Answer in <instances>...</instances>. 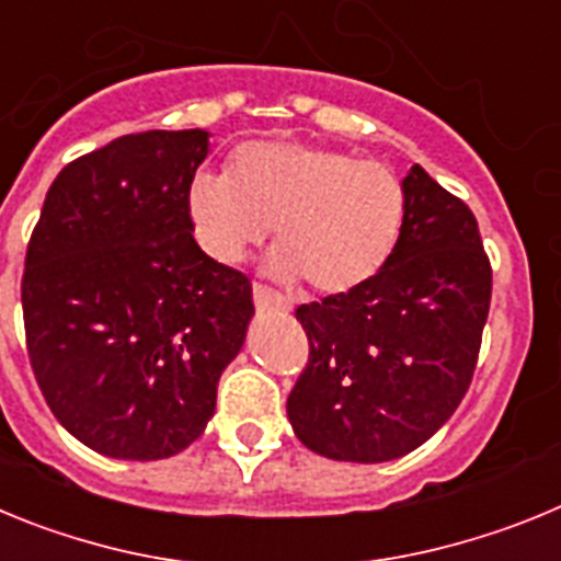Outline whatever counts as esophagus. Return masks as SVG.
Here are the masks:
<instances>
[{"label":"esophagus","instance_id":"esophagus-1","mask_svg":"<svg viewBox=\"0 0 561 561\" xmlns=\"http://www.w3.org/2000/svg\"><path fill=\"white\" fill-rule=\"evenodd\" d=\"M252 300H255L257 311H286L289 309L286 297H280L275 289H270V286H264V284L252 286Z\"/></svg>","mask_w":561,"mask_h":561}]
</instances>
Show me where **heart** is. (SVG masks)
Instances as JSON below:
<instances>
[{
	"mask_svg": "<svg viewBox=\"0 0 561 561\" xmlns=\"http://www.w3.org/2000/svg\"><path fill=\"white\" fill-rule=\"evenodd\" d=\"M187 213L213 261H244L275 227V275L342 295L388 264L408 219V191L393 168L336 148L247 142L227 176L193 180Z\"/></svg>",
	"mask_w": 561,
	"mask_h": 561,
	"instance_id": "heart-1",
	"label": "heart"
}]
</instances>
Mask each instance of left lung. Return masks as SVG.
I'll list each match as a JSON object with an SVG mask.
<instances>
[{
	"label": "left lung",
	"mask_w": 561,
	"mask_h": 561,
	"mask_svg": "<svg viewBox=\"0 0 561 561\" xmlns=\"http://www.w3.org/2000/svg\"><path fill=\"white\" fill-rule=\"evenodd\" d=\"M404 191L408 219L379 275L295 309L309 362L286 413L325 458L381 463L413 453L472 385L492 304L478 219L421 165Z\"/></svg>",
	"instance_id": "1"
}]
</instances>
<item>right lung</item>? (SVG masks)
<instances>
[{
	"label": "right lung",
	"instance_id": "1",
	"mask_svg": "<svg viewBox=\"0 0 561 561\" xmlns=\"http://www.w3.org/2000/svg\"><path fill=\"white\" fill-rule=\"evenodd\" d=\"M205 157L202 128L117 137L61 168L27 241L30 368L53 415L108 458L191 447L255 311L250 277L193 238Z\"/></svg>",
	"mask_w": 561,
	"mask_h": 561
}]
</instances>
